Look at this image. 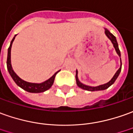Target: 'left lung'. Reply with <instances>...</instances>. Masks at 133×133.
<instances>
[{
    "mask_svg": "<svg viewBox=\"0 0 133 133\" xmlns=\"http://www.w3.org/2000/svg\"><path fill=\"white\" fill-rule=\"evenodd\" d=\"M105 30V34L107 35V37L111 40V42L113 44V46L115 48V51L117 52V54H118V56H119L120 58V67L119 69H118L117 71V72L115 73V75H114V77L111 78L109 82H108L107 83H105V84H103V85H101L98 86H96V87H92V86H89V85H84L82 84V82H80L79 80L78 79V72L77 70H76V82H77V85L78 87H79L80 88H82L83 90H88V91H98V90H103L107 89L109 87H110L111 85L114 84V82L116 81V79L118 77V76L119 75V73L121 72V69H122V61H121V54H120V51L119 49V46H118V43H117V39H116V37L114 36L113 34H111L109 32V30H108L107 29H104Z\"/></svg>",
    "mask_w": 133,
    "mask_h": 133,
    "instance_id": "obj_1",
    "label": "left lung"
}]
</instances>
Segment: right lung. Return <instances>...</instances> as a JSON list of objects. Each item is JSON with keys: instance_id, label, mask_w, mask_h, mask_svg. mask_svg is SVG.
<instances>
[{"instance_id": "right-lung-1", "label": "right lung", "mask_w": 133, "mask_h": 133, "mask_svg": "<svg viewBox=\"0 0 133 133\" xmlns=\"http://www.w3.org/2000/svg\"><path fill=\"white\" fill-rule=\"evenodd\" d=\"M16 36V35L14 37V38L11 40V44H10V46H9V49H8V56H7V62H6V64H7L8 71H9L11 77H12L14 81L16 82V84L17 85L20 87L21 88H22L23 90L29 92V93H42V92H44V91H45L47 90L50 89L51 88V86L53 85V84H54L55 77H56V74L60 70L56 72L54 75L52 76L51 77H50L48 79H47L46 81L41 82V83H32V82H26V81L23 80L22 79L20 78L19 76L17 75L16 73L14 72L12 68V66H11V50L13 42H14V40L15 39Z\"/></svg>"}]
</instances>
